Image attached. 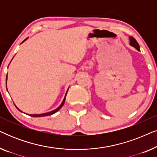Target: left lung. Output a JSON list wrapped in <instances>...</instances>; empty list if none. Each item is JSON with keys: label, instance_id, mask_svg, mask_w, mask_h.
Here are the masks:
<instances>
[{"label": "left lung", "instance_id": "8db88e82", "mask_svg": "<svg viewBox=\"0 0 157 157\" xmlns=\"http://www.w3.org/2000/svg\"><path fill=\"white\" fill-rule=\"evenodd\" d=\"M129 40H130V45L133 47H134L136 49L137 51H140V47H139V45L137 41L136 40V39L134 37H132V36H131L129 37Z\"/></svg>", "mask_w": 157, "mask_h": 157}]
</instances>
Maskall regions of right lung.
Listing matches in <instances>:
<instances>
[{
	"label": "right lung",
	"mask_w": 157,
	"mask_h": 157,
	"mask_svg": "<svg viewBox=\"0 0 157 157\" xmlns=\"http://www.w3.org/2000/svg\"><path fill=\"white\" fill-rule=\"evenodd\" d=\"M28 39V38H25V39L23 40V41L22 42V43H23L25 41V40H26ZM22 43H21V44H22ZM6 87H7V76H6ZM6 89H7V88H6ZM68 90H67V91H66V95H65V97H64V98H63V101H62V103L61 104V105H60V106L58 107L57 109H54V110H53V111H50V112H48V113H41V114H28V115H29V116H31V117H46V116H49V115H52V114H53V113H55L56 112H57L58 111H59L60 109H61V107L63 106V104H64V102H65V99H66V94H67V92H68ZM15 106L17 108V109H18V110H19L20 111H21L20 109H19L18 107H17L16 105H15ZM21 112H23V111H21ZM27 114V113H26Z\"/></svg>",
	"instance_id": "right-lung-1"
}]
</instances>
